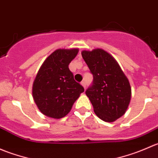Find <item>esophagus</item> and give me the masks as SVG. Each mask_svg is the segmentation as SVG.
<instances>
[{
  "instance_id": "34e87169",
  "label": "esophagus",
  "mask_w": 158,
  "mask_h": 158,
  "mask_svg": "<svg viewBox=\"0 0 158 158\" xmlns=\"http://www.w3.org/2000/svg\"><path fill=\"white\" fill-rule=\"evenodd\" d=\"M81 84H82V85L84 87V88L85 89L86 88V84H85V81H82V82H81Z\"/></svg>"
}]
</instances>
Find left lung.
<instances>
[{
  "mask_svg": "<svg viewBox=\"0 0 158 158\" xmlns=\"http://www.w3.org/2000/svg\"><path fill=\"white\" fill-rule=\"evenodd\" d=\"M82 58L93 76L85 91L94 111L102 120L114 122L126 111L130 103V84L116 60L105 50L82 51Z\"/></svg>",
  "mask_w": 158,
  "mask_h": 158,
  "instance_id": "1",
  "label": "left lung"
}]
</instances>
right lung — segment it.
I'll use <instances>...</instances> for the list:
<instances>
[{
	"label": "right lung",
	"mask_w": 158,
	"mask_h": 158,
	"mask_svg": "<svg viewBox=\"0 0 158 158\" xmlns=\"http://www.w3.org/2000/svg\"><path fill=\"white\" fill-rule=\"evenodd\" d=\"M79 49H57L44 61L33 85V97L41 112L61 118L69 112L84 88L69 69Z\"/></svg>",
	"instance_id": "obj_1"
}]
</instances>
